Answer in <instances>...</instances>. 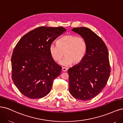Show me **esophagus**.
Masks as SVG:
<instances>
[{
	"mask_svg": "<svg viewBox=\"0 0 123 123\" xmlns=\"http://www.w3.org/2000/svg\"><path fill=\"white\" fill-rule=\"evenodd\" d=\"M62 71L63 72H67L68 71V68H66L65 67H62Z\"/></svg>",
	"mask_w": 123,
	"mask_h": 123,
	"instance_id": "esophagus-1",
	"label": "esophagus"
}]
</instances>
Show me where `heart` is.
Here are the masks:
<instances>
[{
  "label": "heart",
  "mask_w": 123,
  "mask_h": 123,
  "mask_svg": "<svg viewBox=\"0 0 123 123\" xmlns=\"http://www.w3.org/2000/svg\"><path fill=\"white\" fill-rule=\"evenodd\" d=\"M87 49L86 42L84 37L74 35H67L57 42V45L52 44L49 50L53 60L60 62L66 56L62 63L69 66L73 63L77 64L85 57Z\"/></svg>",
  "instance_id": "heart-1"
}]
</instances>
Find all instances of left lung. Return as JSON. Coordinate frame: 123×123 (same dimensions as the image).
<instances>
[{
  "instance_id": "left-lung-1",
  "label": "left lung",
  "mask_w": 123,
  "mask_h": 123,
  "mask_svg": "<svg viewBox=\"0 0 123 123\" xmlns=\"http://www.w3.org/2000/svg\"><path fill=\"white\" fill-rule=\"evenodd\" d=\"M72 31L85 39L87 49L83 60L68 71L69 91L74 98L87 101L106 85L111 72L108 51L103 40L90 29L81 27Z\"/></svg>"
}]
</instances>
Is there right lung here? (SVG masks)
I'll use <instances>...</instances> for the list:
<instances>
[{"mask_svg": "<svg viewBox=\"0 0 123 123\" xmlns=\"http://www.w3.org/2000/svg\"><path fill=\"white\" fill-rule=\"evenodd\" d=\"M66 31L62 27H39L25 35L16 45L11 58L12 78L27 98L47 95L53 80L60 75L62 68L53 60L49 48Z\"/></svg>", "mask_w": 123, "mask_h": 123, "instance_id": "right-lung-1", "label": "right lung"}]
</instances>
